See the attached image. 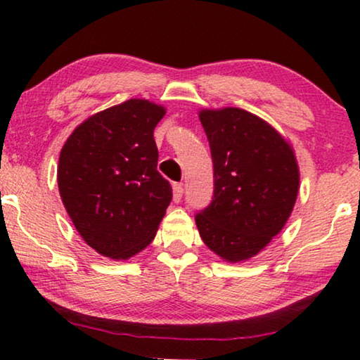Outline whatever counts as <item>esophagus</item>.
<instances>
[{"label":"esophagus","mask_w":360,"mask_h":360,"mask_svg":"<svg viewBox=\"0 0 360 360\" xmlns=\"http://www.w3.org/2000/svg\"><path fill=\"white\" fill-rule=\"evenodd\" d=\"M181 196H184V185L174 184V201L175 203H179V201L181 200Z\"/></svg>","instance_id":"esophagus-1"}]
</instances>
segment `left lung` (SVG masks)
<instances>
[{
	"label": "left lung",
	"mask_w": 360,
	"mask_h": 360,
	"mask_svg": "<svg viewBox=\"0 0 360 360\" xmlns=\"http://www.w3.org/2000/svg\"><path fill=\"white\" fill-rule=\"evenodd\" d=\"M213 159V200L195 216L203 243L228 262L259 254L283 229L297 201L292 146L240 108L200 111Z\"/></svg>",
	"instance_id": "obj_1"
}]
</instances>
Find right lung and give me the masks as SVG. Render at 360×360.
Returning <instances> with one entry per match:
<instances>
[{
	"label": "right lung",
	"mask_w": 360,
	"mask_h": 360,
	"mask_svg": "<svg viewBox=\"0 0 360 360\" xmlns=\"http://www.w3.org/2000/svg\"><path fill=\"white\" fill-rule=\"evenodd\" d=\"M164 115V106L132 98L88 117L62 147L63 206L83 240L105 257L129 259L147 248L170 205L154 141Z\"/></svg>",
	"instance_id": "add662e5"
}]
</instances>
